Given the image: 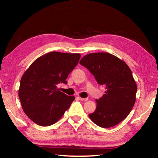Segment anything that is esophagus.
Wrapping results in <instances>:
<instances>
[{"label": "esophagus", "mask_w": 158, "mask_h": 158, "mask_svg": "<svg viewBox=\"0 0 158 158\" xmlns=\"http://www.w3.org/2000/svg\"><path fill=\"white\" fill-rule=\"evenodd\" d=\"M79 99L81 102H86L88 100V98H81V97H79Z\"/></svg>", "instance_id": "34e87169"}]
</instances>
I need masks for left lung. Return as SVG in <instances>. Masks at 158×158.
<instances>
[{"mask_svg": "<svg viewBox=\"0 0 158 158\" xmlns=\"http://www.w3.org/2000/svg\"><path fill=\"white\" fill-rule=\"evenodd\" d=\"M79 64L93 74L105 94L97 99V108L89 117L102 128H110L123 121L135 102L137 85L128 65L108 52L85 55Z\"/></svg>", "mask_w": 158, "mask_h": 158, "instance_id": "obj_1", "label": "left lung"}]
</instances>
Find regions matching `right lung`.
Instances as JSON below:
<instances>
[{
  "label": "right lung",
  "instance_id": "obj_1",
  "mask_svg": "<svg viewBox=\"0 0 158 158\" xmlns=\"http://www.w3.org/2000/svg\"><path fill=\"white\" fill-rule=\"evenodd\" d=\"M79 54L51 52L35 60L22 76L19 97L23 110L34 123L42 127L54 124L64 115L74 96L57 89L67 84L68 74L78 64Z\"/></svg>",
  "mask_w": 158,
  "mask_h": 158
}]
</instances>
